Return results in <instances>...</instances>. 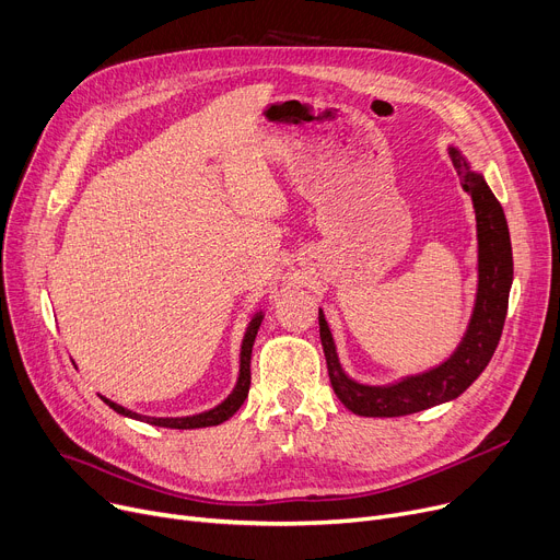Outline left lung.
<instances>
[{
    "instance_id": "8db88e82",
    "label": "left lung",
    "mask_w": 560,
    "mask_h": 560,
    "mask_svg": "<svg viewBox=\"0 0 560 560\" xmlns=\"http://www.w3.org/2000/svg\"><path fill=\"white\" fill-rule=\"evenodd\" d=\"M463 190L472 197L479 231V292L467 334L450 361L424 374L406 376L395 386L374 388L351 381L338 361L336 345L327 319L319 311V338L325 349L327 370L334 393L351 410L363 418H399L418 410L456 399L475 384L477 376L490 363L502 338L509 311V292L513 283L511 235L502 203L497 201L483 176L469 170L458 150H450Z\"/></svg>"
}]
</instances>
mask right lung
<instances>
[{
    "label": "right lung",
    "mask_w": 560,
    "mask_h": 560,
    "mask_svg": "<svg viewBox=\"0 0 560 560\" xmlns=\"http://www.w3.org/2000/svg\"><path fill=\"white\" fill-rule=\"evenodd\" d=\"M260 319L262 315H256L249 327H247V334H245V340H243V347H241V376H238V384H235L233 393L220 404L215 406L213 410H206V413H199V416H190V418H147V416H140V413H133V410L125 408V406H117L115 401L110 399H104L115 413L120 416H127V418H133V420H140V422H147V424H154V427H165V429H201V427H215V424H222L224 420H229L235 410H238L243 406V401L247 399V393H249V381H252V370H249V363H252V347H254V340H256V334H258V327H260Z\"/></svg>",
    "instance_id": "add662e5"
}]
</instances>
